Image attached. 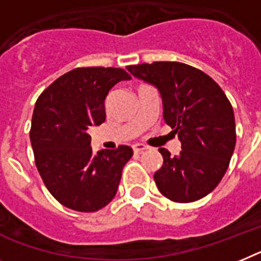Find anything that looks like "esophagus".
Here are the masks:
<instances>
[{"label":"esophagus","instance_id":"34e87169","mask_svg":"<svg viewBox=\"0 0 261 261\" xmlns=\"http://www.w3.org/2000/svg\"><path fill=\"white\" fill-rule=\"evenodd\" d=\"M134 151L135 152H142V151H144V150H147V146H146V144H143V143H137V144H134Z\"/></svg>","mask_w":261,"mask_h":261}]
</instances>
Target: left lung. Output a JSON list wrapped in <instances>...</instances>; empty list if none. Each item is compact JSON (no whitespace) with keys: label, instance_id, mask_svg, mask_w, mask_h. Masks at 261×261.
Returning <instances> with one entry per match:
<instances>
[{"label":"left lung","instance_id":"8db88e82","mask_svg":"<svg viewBox=\"0 0 261 261\" xmlns=\"http://www.w3.org/2000/svg\"><path fill=\"white\" fill-rule=\"evenodd\" d=\"M127 70L159 90L164 122L181 143L175 156L159 148L163 164L154 174L158 190L176 203L204 198L220 183L235 150L228 98L211 76L186 63H142Z\"/></svg>","mask_w":261,"mask_h":261}]
</instances>
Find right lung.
Segmentation results:
<instances>
[{
  "label": "right lung",
  "mask_w": 261,
  "mask_h": 261,
  "mask_svg": "<svg viewBox=\"0 0 261 261\" xmlns=\"http://www.w3.org/2000/svg\"><path fill=\"white\" fill-rule=\"evenodd\" d=\"M130 74L117 67H78L61 75L38 97L33 111L30 142L46 188L61 204L95 212L114 199L133 148L94 154L91 127L106 119L105 99Z\"/></svg>",
  "instance_id": "1"
}]
</instances>
